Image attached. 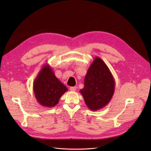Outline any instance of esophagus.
<instances>
[{"label":"esophagus","instance_id":"esophagus-1","mask_svg":"<svg viewBox=\"0 0 151 151\" xmlns=\"http://www.w3.org/2000/svg\"><path fill=\"white\" fill-rule=\"evenodd\" d=\"M70 89L71 91H76V89H77V87L76 86H74V87H70Z\"/></svg>","mask_w":151,"mask_h":151}]
</instances>
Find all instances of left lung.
<instances>
[{
  "label": "left lung",
  "instance_id": "1",
  "mask_svg": "<svg viewBox=\"0 0 151 151\" xmlns=\"http://www.w3.org/2000/svg\"><path fill=\"white\" fill-rule=\"evenodd\" d=\"M115 83L109 68L99 57H95L84 78V86L80 90L88 108L96 111L106 106L115 92Z\"/></svg>",
  "mask_w": 151,
  "mask_h": 151
}]
</instances>
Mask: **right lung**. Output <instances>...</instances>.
<instances>
[{"label": "right lung", "mask_w": 151, "mask_h": 151, "mask_svg": "<svg viewBox=\"0 0 151 151\" xmlns=\"http://www.w3.org/2000/svg\"><path fill=\"white\" fill-rule=\"evenodd\" d=\"M67 88L55 76L48 64L39 72L33 83V91L37 101L45 107L52 108L58 104Z\"/></svg>", "instance_id": "1"}]
</instances>
